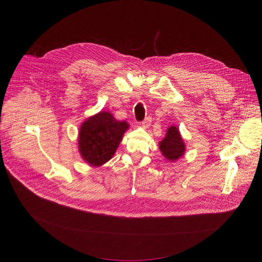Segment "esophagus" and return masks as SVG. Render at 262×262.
<instances>
[{
  "label": "esophagus",
  "mask_w": 262,
  "mask_h": 262,
  "mask_svg": "<svg viewBox=\"0 0 262 262\" xmlns=\"http://www.w3.org/2000/svg\"><path fill=\"white\" fill-rule=\"evenodd\" d=\"M150 121H152V118H150V117H146L143 121H142V126L143 127H148L149 125H150Z\"/></svg>",
  "instance_id": "esophagus-1"
}]
</instances>
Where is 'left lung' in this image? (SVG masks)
<instances>
[{
  "mask_svg": "<svg viewBox=\"0 0 262 262\" xmlns=\"http://www.w3.org/2000/svg\"><path fill=\"white\" fill-rule=\"evenodd\" d=\"M159 148L162 155L171 161L177 160L184 155L185 144L178 128H176L175 126L169 127L167 136L159 143Z\"/></svg>",
  "mask_w": 262,
  "mask_h": 262,
  "instance_id": "8db88e82",
  "label": "left lung"
}]
</instances>
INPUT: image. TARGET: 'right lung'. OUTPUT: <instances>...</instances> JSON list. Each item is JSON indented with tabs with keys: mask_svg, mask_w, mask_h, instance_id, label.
<instances>
[{
	"mask_svg": "<svg viewBox=\"0 0 262 262\" xmlns=\"http://www.w3.org/2000/svg\"><path fill=\"white\" fill-rule=\"evenodd\" d=\"M128 124L117 121L112 114L101 112L82 123L79 130V152L91 166H101L114 156Z\"/></svg>",
	"mask_w": 262,
	"mask_h": 262,
	"instance_id": "1",
	"label": "right lung"
}]
</instances>
